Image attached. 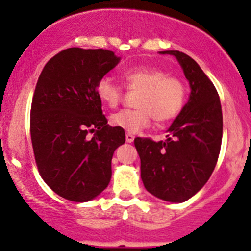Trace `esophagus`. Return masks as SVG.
<instances>
[{"instance_id":"1","label":"esophagus","mask_w":251,"mask_h":251,"mask_svg":"<svg viewBox=\"0 0 251 251\" xmlns=\"http://www.w3.org/2000/svg\"><path fill=\"white\" fill-rule=\"evenodd\" d=\"M133 140H135V136H133L132 133H130V132L126 133V142L131 143V142H133Z\"/></svg>"}]
</instances>
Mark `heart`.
<instances>
[{
  "label": "heart",
  "instance_id": "obj_1",
  "mask_svg": "<svg viewBox=\"0 0 251 251\" xmlns=\"http://www.w3.org/2000/svg\"><path fill=\"white\" fill-rule=\"evenodd\" d=\"M121 77L130 91H138L135 109H123L110 115L109 123L127 132H138L151 119L164 123L174 119L183 108L187 88L183 81L151 67H133L124 70ZM98 100L109 108L118 107L123 100V87L110 77H102L96 85Z\"/></svg>",
  "mask_w": 251,
  "mask_h": 251
}]
</instances>
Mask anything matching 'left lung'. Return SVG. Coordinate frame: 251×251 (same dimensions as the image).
Returning <instances> with one entry per match:
<instances>
[{"instance_id": "8db88e82", "label": "left lung", "mask_w": 251, "mask_h": 251, "mask_svg": "<svg viewBox=\"0 0 251 251\" xmlns=\"http://www.w3.org/2000/svg\"><path fill=\"white\" fill-rule=\"evenodd\" d=\"M177 58L191 85L189 100L169 128L165 141L135 138L141 177L149 193L182 203L198 193L211 176L222 142V109L214 83L198 63L179 50Z\"/></svg>"}]
</instances>
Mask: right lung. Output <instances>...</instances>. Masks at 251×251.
Segmentation results:
<instances>
[{
	"label": "right lung",
	"instance_id": "1",
	"mask_svg": "<svg viewBox=\"0 0 251 251\" xmlns=\"http://www.w3.org/2000/svg\"><path fill=\"white\" fill-rule=\"evenodd\" d=\"M119 60L103 48H67L37 80L30 110L35 161L50 188L68 201L83 203L104 191L114 151L125 143V131L108 125L96 95L98 80Z\"/></svg>",
	"mask_w": 251,
	"mask_h": 251
}]
</instances>
